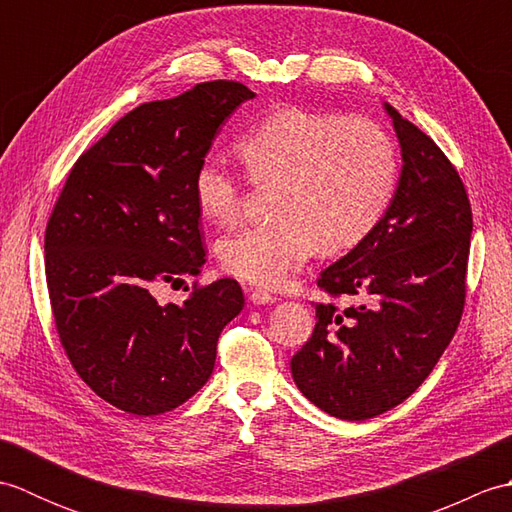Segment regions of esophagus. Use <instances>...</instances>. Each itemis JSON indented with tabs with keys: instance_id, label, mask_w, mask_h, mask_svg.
Instances as JSON below:
<instances>
[{
	"instance_id": "1",
	"label": "esophagus",
	"mask_w": 512,
	"mask_h": 512,
	"mask_svg": "<svg viewBox=\"0 0 512 512\" xmlns=\"http://www.w3.org/2000/svg\"><path fill=\"white\" fill-rule=\"evenodd\" d=\"M248 299L253 301L255 306H264V303H275L277 301V297L270 295V292H266V290H250Z\"/></svg>"
}]
</instances>
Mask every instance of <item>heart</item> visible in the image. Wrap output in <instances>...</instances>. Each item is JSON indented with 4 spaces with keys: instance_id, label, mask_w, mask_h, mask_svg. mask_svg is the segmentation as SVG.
Here are the masks:
<instances>
[{
    "instance_id": "1",
    "label": "heart",
    "mask_w": 512,
    "mask_h": 512,
    "mask_svg": "<svg viewBox=\"0 0 512 512\" xmlns=\"http://www.w3.org/2000/svg\"><path fill=\"white\" fill-rule=\"evenodd\" d=\"M248 178L273 187L270 224L242 226L217 246L228 275L259 288H284L321 253H343L372 235L400 182V158L383 127L339 112L281 107L235 140ZM200 213L233 224L244 204V180L222 160L206 158L193 176Z\"/></svg>"
}]
</instances>
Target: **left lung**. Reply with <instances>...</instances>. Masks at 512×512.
Here are the masks:
<instances>
[{"label": "left lung", "mask_w": 512, "mask_h": 512, "mask_svg": "<svg viewBox=\"0 0 512 512\" xmlns=\"http://www.w3.org/2000/svg\"><path fill=\"white\" fill-rule=\"evenodd\" d=\"M402 147L396 198L372 235L328 266L317 325L292 356L301 394L341 420L407 400L436 367L466 301L473 231L469 193L444 151L387 105ZM361 296L341 311L334 298Z\"/></svg>", "instance_id": "obj_1"}]
</instances>
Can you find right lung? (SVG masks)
Wrapping results in <instances>:
<instances>
[{
	"label": "right lung",
	"mask_w": 512,
	"mask_h": 512,
	"mask_svg": "<svg viewBox=\"0 0 512 512\" xmlns=\"http://www.w3.org/2000/svg\"><path fill=\"white\" fill-rule=\"evenodd\" d=\"M253 96L220 79L138 105L83 151L54 202L46 226L54 328L74 372L116 409L158 416L187 402L213 374L224 325L244 308L235 279L195 281L187 301L167 306L154 290L200 273L195 169Z\"/></svg>",
	"instance_id": "1"
}]
</instances>
